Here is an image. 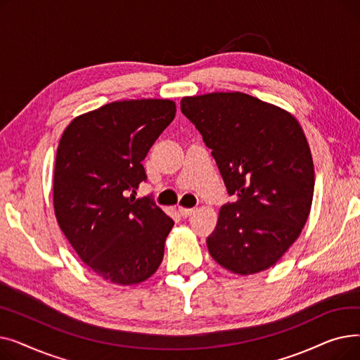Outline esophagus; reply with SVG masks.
<instances>
[{"label":"esophagus","mask_w":360,"mask_h":360,"mask_svg":"<svg viewBox=\"0 0 360 360\" xmlns=\"http://www.w3.org/2000/svg\"><path fill=\"white\" fill-rule=\"evenodd\" d=\"M195 212H197L195 209H185V207H179V213H181V216H184V217L193 216Z\"/></svg>","instance_id":"esophagus-1"}]
</instances>
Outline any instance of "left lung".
Returning a JSON list of instances; mask_svg holds the SVG:
<instances>
[{"instance_id":"1","label":"left lung","mask_w":360,"mask_h":360,"mask_svg":"<svg viewBox=\"0 0 360 360\" xmlns=\"http://www.w3.org/2000/svg\"><path fill=\"white\" fill-rule=\"evenodd\" d=\"M181 110L212 148L233 202L221 205L207 247L236 274L270 269L299 238L314 197L307 137L289 112L250 94L184 98Z\"/></svg>"}]
</instances>
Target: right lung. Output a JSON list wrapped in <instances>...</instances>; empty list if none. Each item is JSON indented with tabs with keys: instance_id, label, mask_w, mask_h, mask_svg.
Instances as JSON below:
<instances>
[{
	"instance_id": "add662e5",
	"label": "right lung",
	"mask_w": 360,
	"mask_h": 360,
	"mask_svg": "<svg viewBox=\"0 0 360 360\" xmlns=\"http://www.w3.org/2000/svg\"><path fill=\"white\" fill-rule=\"evenodd\" d=\"M176 106L167 99L112 102L65 128L56 150L53 209L86 266L115 285H137L159 269L174 226L150 197L141 162Z\"/></svg>"
}]
</instances>
